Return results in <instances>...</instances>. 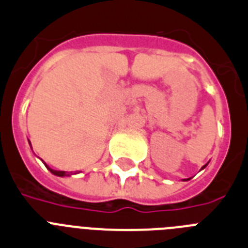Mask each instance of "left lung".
<instances>
[{
	"label": "left lung",
	"mask_w": 248,
	"mask_h": 248,
	"mask_svg": "<svg viewBox=\"0 0 248 248\" xmlns=\"http://www.w3.org/2000/svg\"><path fill=\"white\" fill-rule=\"evenodd\" d=\"M208 165V162L207 163H206V165H204V166H202V169L201 170H203L204 169V167H206V166H207ZM184 181H188V178H186V180H184Z\"/></svg>",
	"instance_id": "obj_1"
}]
</instances>
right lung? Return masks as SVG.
Instances as JSON below:
<instances>
[{
	"instance_id": "1",
	"label": "right lung",
	"mask_w": 248,
	"mask_h": 248,
	"mask_svg": "<svg viewBox=\"0 0 248 248\" xmlns=\"http://www.w3.org/2000/svg\"><path fill=\"white\" fill-rule=\"evenodd\" d=\"M30 142V141H29ZM30 146H31V142H30ZM32 148V147H31ZM42 161V160H41ZM42 162H44V161H42ZM45 163V166H46V169L48 170L49 172H51V173H52V175H55V176H59V177H64V176H66V177H70V176H72V175H76V172H75V173H72V172H66V171H56V170H53V169H51V167H49L48 165H47L46 162H44Z\"/></svg>"
}]
</instances>
